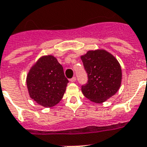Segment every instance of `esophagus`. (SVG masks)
Returning <instances> with one entry per match:
<instances>
[{
  "mask_svg": "<svg viewBox=\"0 0 147 147\" xmlns=\"http://www.w3.org/2000/svg\"><path fill=\"white\" fill-rule=\"evenodd\" d=\"M70 81H71V82H75V81H76V77H73V78H71V79L69 80Z\"/></svg>",
  "mask_w": 147,
  "mask_h": 147,
  "instance_id": "esophagus-1",
  "label": "esophagus"
}]
</instances>
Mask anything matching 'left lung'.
Listing matches in <instances>:
<instances>
[{
    "label": "left lung",
    "mask_w": 147,
    "mask_h": 147,
    "mask_svg": "<svg viewBox=\"0 0 147 147\" xmlns=\"http://www.w3.org/2000/svg\"><path fill=\"white\" fill-rule=\"evenodd\" d=\"M81 59L88 76L81 87L84 96L95 103H102L119 90L122 69L115 57L105 49L88 51Z\"/></svg>",
    "instance_id": "obj_1"
}]
</instances>
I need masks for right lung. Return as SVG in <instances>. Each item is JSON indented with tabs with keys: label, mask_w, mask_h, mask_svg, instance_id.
Wrapping results in <instances>:
<instances>
[{
	"label": "right lung",
	"mask_w": 147,
	"mask_h": 147,
	"mask_svg": "<svg viewBox=\"0 0 147 147\" xmlns=\"http://www.w3.org/2000/svg\"><path fill=\"white\" fill-rule=\"evenodd\" d=\"M26 83L33 100L42 107L51 108L62 99L69 81L56 57L49 55L39 57L30 67Z\"/></svg>",
	"instance_id": "right-lung-1"
}]
</instances>
